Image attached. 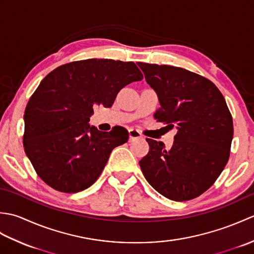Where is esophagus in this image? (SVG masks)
<instances>
[{"mask_svg":"<svg viewBox=\"0 0 254 254\" xmlns=\"http://www.w3.org/2000/svg\"><path fill=\"white\" fill-rule=\"evenodd\" d=\"M141 137H142V134L137 130H134V128L128 130V139H130V141H134V139L141 138Z\"/></svg>","mask_w":254,"mask_h":254,"instance_id":"1","label":"esophagus"}]
</instances>
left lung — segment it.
I'll use <instances>...</instances> for the list:
<instances>
[{"label": "left lung", "mask_w": 254, "mask_h": 254, "mask_svg": "<svg viewBox=\"0 0 254 254\" xmlns=\"http://www.w3.org/2000/svg\"><path fill=\"white\" fill-rule=\"evenodd\" d=\"M157 93V121L177 127L175 142L146 138L148 154L139 160L145 179L161 195L182 202L213 186L229 159L234 124L224 96L214 83L188 69L137 62Z\"/></svg>", "instance_id": "8db88e82"}]
</instances>
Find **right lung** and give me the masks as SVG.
Segmentation results:
<instances>
[{"mask_svg": "<svg viewBox=\"0 0 254 254\" xmlns=\"http://www.w3.org/2000/svg\"><path fill=\"white\" fill-rule=\"evenodd\" d=\"M133 62L88 59L53 69L26 106L24 149L42 181L76 193L98 179L112 149L127 142L126 128L89 126L96 105L110 108L121 88L142 80Z\"/></svg>", "mask_w": 254, "mask_h": 254, "instance_id": "add662e5", "label": "right lung"}]
</instances>
